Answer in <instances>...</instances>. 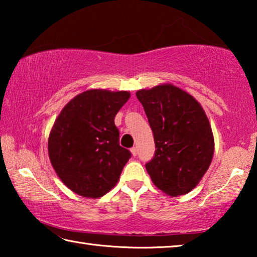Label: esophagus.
I'll list each match as a JSON object with an SVG mask.
<instances>
[{
    "mask_svg": "<svg viewBox=\"0 0 257 257\" xmlns=\"http://www.w3.org/2000/svg\"><path fill=\"white\" fill-rule=\"evenodd\" d=\"M130 152H132L133 156H136V155H137V153H138V150H137V147H132V150H130Z\"/></svg>",
    "mask_w": 257,
    "mask_h": 257,
    "instance_id": "obj_1",
    "label": "esophagus"
}]
</instances>
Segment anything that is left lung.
I'll list each match as a JSON object with an SVG mask.
<instances>
[{"label":"left lung","mask_w":257,"mask_h":257,"mask_svg":"<svg viewBox=\"0 0 257 257\" xmlns=\"http://www.w3.org/2000/svg\"><path fill=\"white\" fill-rule=\"evenodd\" d=\"M154 135L155 153L146 163L153 184L170 196L189 193L207 171L214 153L210 122L196 99L173 85L141 89Z\"/></svg>","instance_id":"left-lung-1"}]
</instances>
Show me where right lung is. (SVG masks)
<instances>
[{
	"label": "right lung",
	"mask_w": 257,
	"mask_h": 257,
	"mask_svg": "<svg viewBox=\"0 0 257 257\" xmlns=\"http://www.w3.org/2000/svg\"><path fill=\"white\" fill-rule=\"evenodd\" d=\"M129 92L89 89L61 111L49 137V156L64 185L80 196L98 198L118 182L132 153L119 144L115 114Z\"/></svg>",
	"instance_id": "add662e5"
}]
</instances>
